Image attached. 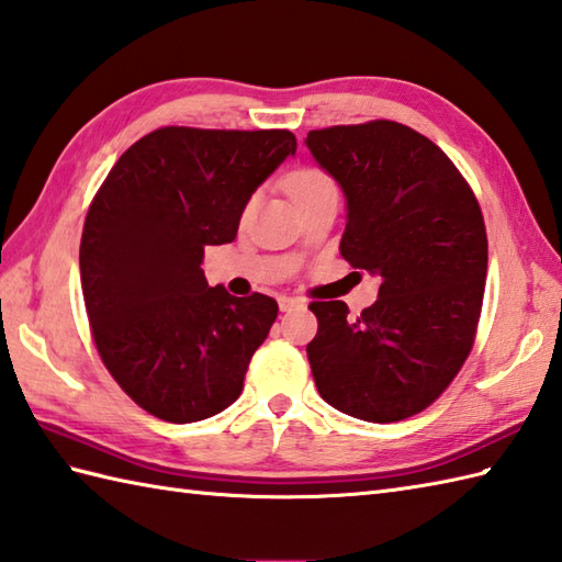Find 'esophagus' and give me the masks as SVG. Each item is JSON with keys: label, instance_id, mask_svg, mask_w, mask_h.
Masks as SVG:
<instances>
[{"label": "esophagus", "instance_id": "1", "mask_svg": "<svg viewBox=\"0 0 562 562\" xmlns=\"http://www.w3.org/2000/svg\"><path fill=\"white\" fill-rule=\"evenodd\" d=\"M305 301H301V297H291V295H283L279 297V307L281 313H289V310H295V307H303Z\"/></svg>", "mask_w": 562, "mask_h": 562}]
</instances>
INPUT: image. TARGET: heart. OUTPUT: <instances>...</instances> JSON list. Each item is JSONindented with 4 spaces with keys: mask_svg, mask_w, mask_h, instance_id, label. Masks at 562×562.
Instances as JSON below:
<instances>
[{
    "mask_svg": "<svg viewBox=\"0 0 562 562\" xmlns=\"http://www.w3.org/2000/svg\"><path fill=\"white\" fill-rule=\"evenodd\" d=\"M291 194L293 199H301L305 194H313V192H319V190H327V187H334L331 180L324 176L322 170H315V168H303V170H295L291 180Z\"/></svg>",
    "mask_w": 562,
    "mask_h": 562,
    "instance_id": "obj_1",
    "label": "heart"
}]
</instances>
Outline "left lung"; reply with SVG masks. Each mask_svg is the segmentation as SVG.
<instances>
[{"mask_svg": "<svg viewBox=\"0 0 562 562\" xmlns=\"http://www.w3.org/2000/svg\"><path fill=\"white\" fill-rule=\"evenodd\" d=\"M305 144L346 196L341 257L380 279L356 319L344 301L310 305L317 392L360 420H404L447 390L473 346L488 269L481 206L442 148L406 124L313 130Z\"/></svg>", "mask_w": 562, "mask_h": 562, "instance_id": "8db88e82", "label": "left lung"}]
</instances>
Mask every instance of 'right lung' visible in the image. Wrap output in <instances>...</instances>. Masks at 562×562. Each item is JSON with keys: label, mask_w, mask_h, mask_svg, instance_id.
Masks as SVG:
<instances>
[{"label": "right lung", "mask_w": 562, "mask_h": 562, "mask_svg": "<svg viewBox=\"0 0 562 562\" xmlns=\"http://www.w3.org/2000/svg\"><path fill=\"white\" fill-rule=\"evenodd\" d=\"M289 130L160 127L108 172L79 267L98 353L127 396L168 423L221 414L279 305L211 289L209 245L233 243L257 187L295 156Z\"/></svg>", "instance_id": "1"}]
</instances>
